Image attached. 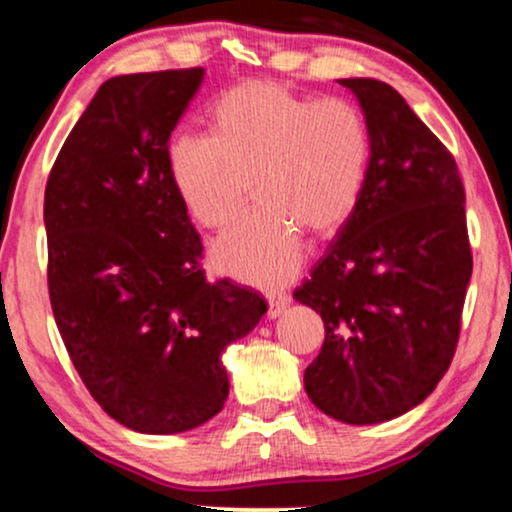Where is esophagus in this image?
<instances>
[{"instance_id": "esophagus-1", "label": "esophagus", "mask_w": 512, "mask_h": 512, "mask_svg": "<svg viewBox=\"0 0 512 512\" xmlns=\"http://www.w3.org/2000/svg\"><path fill=\"white\" fill-rule=\"evenodd\" d=\"M289 305H291L289 293H284V291H270L268 293V317L270 319H277L279 314H282Z\"/></svg>"}]
</instances>
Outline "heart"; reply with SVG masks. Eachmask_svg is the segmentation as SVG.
Masks as SVG:
<instances>
[{
    "label": "heart",
    "mask_w": 512,
    "mask_h": 512,
    "mask_svg": "<svg viewBox=\"0 0 512 512\" xmlns=\"http://www.w3.org/2000/svg\"><path fill=\"white\" fill-rule=\"evenodd\" d=\"M373 137L347 100H314L277 81H244L209 109V135L177 132L167 179L205 228H226L244 205L240 174H254L261 209L212 247L214 268L247 284H277L303 261V235L345 226L366 188Z\"/></svg>",
    "instance_id": "1"
}]
</instances>
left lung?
<instances>
[{
	"label": "left lung",
	"mask_w": 512,
	"mask_h": 512,
	"mask_svg": "<svg viewBox=\"0 0 512 512\" xmlns=\"http://www.w3.org/2000/svg\"><path fill=\"white\" fill-rule=\"evenodd\" d=\"M338 83L359 100L373 158L354 214L293 298L326 328L307 396L363 426L401 417L447 373L473 256L452 153L389 83Z\"/></svg>",
	"instance_id": "8db88e82"
}]
</instances>
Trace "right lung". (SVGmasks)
I'll return each instance as SVG.
<instances>
[{"label":"right lung","mask_w":512,"mask_h":512,"mask_svg":"<svg viewBox=\"0 0 512 512\" xmlns=\"http://www.w3.org/2000/svg\"><path fill=\"white\" fill-rule=\"evenodd\" d=\"M205 69L104 81L46 184L48 293L90 396L139 433L191 431L221 412V356L268 312L256 291L207 282L202 242L165 149Z\"/></svg>","instance_id":"1"}]
</instances>
